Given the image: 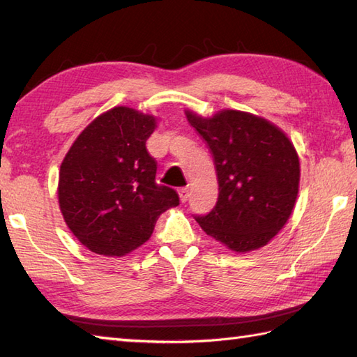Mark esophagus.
<instances>
[{
  "label": "esophagus",
  "instance_id": "34e87169",
  "mask_svg": "<svg viewBox=\"0 0 357 357\" xmlns=\"http://www.w3.org/2000/svg\"><path fill=\"white\" fill-rule=\"evenodd\" d=\"M178 195H179V199H181V202H187L188 196H190V193H188L187 188H181V190L178 192Z\"/></svg>",
  "mask_w": 357,
  "mask_h": 357
}]
</instances>
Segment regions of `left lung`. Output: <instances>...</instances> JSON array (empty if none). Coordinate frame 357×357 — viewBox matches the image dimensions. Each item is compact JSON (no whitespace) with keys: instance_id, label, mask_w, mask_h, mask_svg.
I'll use <instances>...</instances> for the list:
<instances>
[{"instance_id":"8db88e82","label":"left lung","mask_w":357,"mask_h":357,"mask_svg":"<svg viewBox=\"0 0 357 357\" xmlns=\"http://www.w3.org/2000/svg\"><path fill=\"white\" fill-rule=\"evenodd\" d=\"M185 116L213 155L219 196L195 216L208 236L231 252L257 250L276 236L298 199L301 164L293 142L268 119L225 109L211 118Z\"/></svg>"}]
</instances>
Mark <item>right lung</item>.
Masks as SVG:
<instances>
[{"mask_svg": "<svg viewBox=\"0 0 357 357\" xmlns=\"http://www.w3.org/2000/svg\"><path fill=\"white\" fill-rule=\"evenodd\" d=\"M156 119L118 105L96 116L64 156L59 210L90 252L128 255L150 239L159 215L179 206L173 188L156 184V161L146 149Z\"/></svg>", "mask_w": 357, "mask_h": 357, "instance_id": "obj_1", "label": "right lung"}]
</instances>
